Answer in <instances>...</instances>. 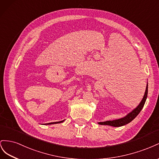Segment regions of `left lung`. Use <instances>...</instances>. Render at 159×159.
I'll return each instance as SVG.
<instances>
[{
  "mask_svg": "<svg viewBox=\"0 0 159 159\" xmlns=\"http://www.w3.org/2000/svg\"><path fill=\"white\" fill-rule=\"evenodd\" d=\"M147 94H148V84L147 85V88H146V90H145L144 97L141 101V102H140V103L139 104V105L135 109H134L132 112H130L129 114H128L124 118H122V119L114 120H108L105 122H98V124L101 125H109V126L117 127V126H124L126 124L129 123V122L132 121L134 118L139 114L140 112L143 109V108L144 105L145 101H146L147 98Z\"/></svg>",
  "mask_w": 159,
  "mask_h": 159,
  "instance_id": "left-lung-1",
  "label": "left lung"
}]
</instances>
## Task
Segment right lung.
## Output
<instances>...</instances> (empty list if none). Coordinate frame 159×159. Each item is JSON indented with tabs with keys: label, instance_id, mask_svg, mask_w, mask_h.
<instances>
[{
	"label": "right lung",
	"instance_id": "add662e5",
	"mask_svg": "<svg viewBox=\"0 0 159 159\" xmlns=\"http://www.w3.org/2000/svg\"><path fill=\"white\" fill-rule=\"evenodd\" d=\"M64 120L59 121V122H50V123H47L46 125H52V124H55V123H61V122H62Z\"/></svg>",
	"mask_w": 159,
	"mask_h": 159
}]
</instances>
